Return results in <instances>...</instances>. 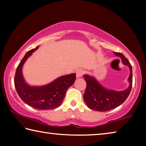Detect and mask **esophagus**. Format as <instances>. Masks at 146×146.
I'll list each match as a JSON object with an SVG mask.
<instances>
[{
    "instance_id": "obj_1",
    "label": "esophagus",
    "mask_w": 146,
    "mask_h": 146,
    "mask_svg": "<svg viewBox=\"0 0 146 146\" xmlns=\"http://www.w3.org/2000/svg\"><path fill=\"white\" fill-rule=\"evenodd\" d=\"M83 74H84V71L82 70H78L76 71V76L77 78H80V77H82Z\"/></svg>"
}]
</instances>
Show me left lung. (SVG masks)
Segmentation results:
<instances>
[{
    "label": "left lung",
    "mask_w": 146,
    "mask_h": 146,
    "mask_svg": "<svg viewBox=\"0 0 146 146\" xmlns=\"http://www.w3.org/2000/svg\"><path fill=\"white\" fill-rule=\"evenodd\" d=\"M116 56H119L122 63L128 66L130 74L128 78L129 86L126 90L117 91L106 89L98 82L94 76L84 75L86 82V89L84 94V100L89 108L98 111H107L119 106L127 99L132 88V66L129 60L121 53L114 52Z\"/></svg>",
    "instance_id": "1"
}]
</instances>
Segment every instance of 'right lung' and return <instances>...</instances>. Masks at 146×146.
<instances>
[{"mask_svg":"<svg viewBox=\"0 0 146 146\" xmlns=\"http://www.w3.org/2000/svg\"><path fill=\"white\" fill-rule=\"evenodd\" d=\"M38 48V46L28 51L19 64L15 76V87L20 98L29 106L40 110L57 108L62 102L66 91L75 82L76 74L61 76L44 86H29L24 78L23 68L27 59Z\"/></svg>","mask_w":146,"mask_h":146,"instance_id":"1","label":"right lung"}]
</instances>
